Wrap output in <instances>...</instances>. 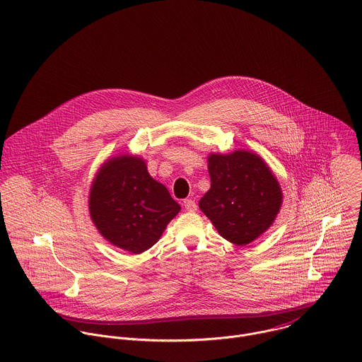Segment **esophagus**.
<instances>
[{"label":"esophagus","instance_id":"esophagus-1","mask_svg":"<svg viewBox=\"0 0 362 362\" xmlns=\"http://www.w3.org/2000/svg\"><path fill=\"white\" fill-rule=\"evenodd\" d=\"M184 206H185V209L188 211V212H195L197 211V204H195V201H192V199H184Z\"/></svg>","mask_w":362,"mask_h":362}]
</instances>
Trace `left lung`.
Here are the masks:
<instances>
[{"instance_id": "obj_1", "label": "left lung", "mask_w": 362, "mask_h": 362, "mask_svg": "<svg viewBox=\"0 0 362 362\" xmlns=\"http://www.w3.org/2000/svg\"><path fill=\"white\" fill-rule=\"evenodd\" d=\"M211 189L199 208L226 240L245 245L261 236L275 221L281 204V187L255 153L236 150L208 157Z\"/></svg>"}]
</instances>
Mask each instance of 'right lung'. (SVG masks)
<instances>
[{
  "instance_id": "obj_1",
  "label": "right lung",
  "mask_w": 362,
  "mask_h": 362,
  "mask_svg": "<svg viewBox=\"0 0 362 362\" xmlns=\"http://www.w3.org/2000/svg\"><path fill=\"white\" fill-rule=\"evenodd\" d=\"M88 208L103 238L133 254L154 245L181 211L168 189L150 177L144 160L127 154L103 164L90 189Z\"/></svg>"
}]
</instances>
